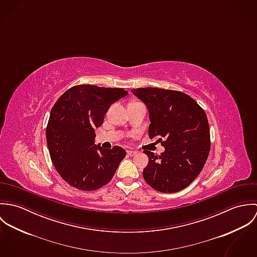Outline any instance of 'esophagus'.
Here are the masks:
<instances>
[{
    "label": "esophagus",
    "instance_id": "esophagus-1",
    "mask_svg": "<svg viewBox=\"0 0 257 257\" xmlns=\"http://www.w3.org/2000/svg\"><path fill=\"white\" fill-rule=\"evenodd\" d=\"M126 154L128 155V156H135L136 154H137V151H135V150H131V149H128V150H126Z\"/></svg>",
    "mask_w": 257,
    "mask_h": 257
}]
</instances>
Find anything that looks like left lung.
Listing matches in <instances>:
<instances>
[{"instance_id": "8db88e82", "label": "left lung", "mask_w": 257, "mask_h": 257, "mask_svg": "<svg viewBox=\"0 0 257 257\" xmlns=\"http://www.w3.org/2000/svg\"><path fill=\"white\" fill-rule=\"evenodd\" d=\"M147 105L150 124L148 136L165 147L148 156L143 175L147 183L162 193H175L188 187L202 171L211 147L207 114L189 95L174 90L138 88L132 90Z\"/></svg>"}]
</instances>
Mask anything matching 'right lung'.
I'll list each match as a JSON object with an SVG mask.
<instances>
[{"label":"right lung","instance_id":"right-lung-1","mask_svg":"<svg viewBox=\"0 0 257 257\" xmlns=\"http://www.w3.org/2000/svg\"><path fill=\"white\" fill-rule=\"evenodd\" d=\"M128 93L122 88L77 85L52 107L46 126L51 161L61 178L76 189L94 191L109 183L125 156L122 147L95 145V128L110 105Z\"/></svg>","mask_w":257,"mask_h":257}]
</instances>
